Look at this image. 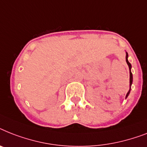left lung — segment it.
<instances>
[{
	"label": "left lung",
	"instance_id": "1",
	"mask_svg": "<svg viewBox=\"0 0 147 147\" xmlns=\"http://www.w3.org/2000/svg\"><path fill=\"white\" fill-rule=\"evenodd\" d=\"M127 57H128V54H127V53H126V62H127V65H128V67H129V69H130V85H131L132 84V81H133V76H132V73L131 71V63L128 62V60H127ZM130 90L127 92V95H126V97H127V96H128V94H129L130 93Z\"/></svg>",
	"mask_w": 147,
	"mask_h": 147
}]
</instances>
